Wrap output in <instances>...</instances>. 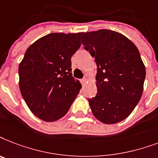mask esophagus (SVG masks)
<instances>
[{
	"mask_svg": "<svg viewBox=\"0 0 158 158\" xmlns=\"http://www.w3.org/2000/svg\"><path fill=\"white\" fill-rule=\"evenodd\" d=\"M81 84H82V85H85L87 81V79L85 77L83 78V79H81Z\"/></svg>",
	"mask_w": 158,
	"mask_h": 158,
	"instance_id": "1",
	"label": "esophagus"
}]
</instances>
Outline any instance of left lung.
I'll use <instances>...</instances> for the list:
<instances>
[{
  "mask_svg": "<svg viewBox=\"0 0 158 158\" xmlns=\"http://www.w3.org/2000/svg\"><path fill=\"white\" fill-rule=\"evenodd\" d=\"M85 50L97 64L94 116L105 124L126 119L142 96L146 71L139 51L124 35L107 29L81 34Z\"/></svg>",
  "mask_w": 158,
  "mask_h": 158,
  "instance_id": "left-lung-1",
  "label": "left lung"
}]
</instances>
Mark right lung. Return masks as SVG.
I'll list each match as a JSON object with an SVG mask.
<instances>
[{"instance_id":"right-lung-1","label":"right lung","mask_w":158,"mask_h":158,"mask_svg":"<svg viewBox=\"0 0 158 158\" xmlns=\"http://www.w3.org/2000/svg\"><path fill=\"white\" fill-rule=\"evenodd\" d=\"M81 33H50L31 44L19 67V89L27 107L45 122L68 113L81 85L73 77L71 58Z\"/></svg>"}]
</instances>
